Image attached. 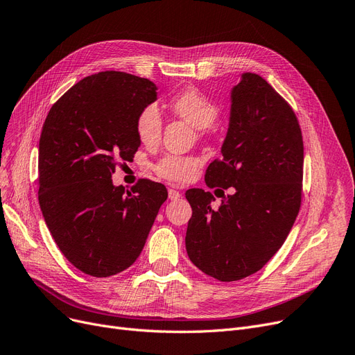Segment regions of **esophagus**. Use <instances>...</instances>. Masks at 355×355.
<instances>
[{"instance_id":"1","label":"esophagus","mask_w":355,"mask_h":355,"mask_svg":"<svg viewBox=\"0 0 355 355\" xmlns=\"http://www.w3.org/2000/svg\"><path fill=\"white\" fill-rule=\"evenodd\" d=\"M168 197L171 198V200H178L181 197V193L177 189H169L168 190Z\"/></svg>"}]
</instances>
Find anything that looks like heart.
Listing matches in <instances>:
<instances>
[{
    "instance_id": "obj_1",
    "label": "heart",
    "mask_w": 355,
    "mask_h": 355,
    "mask_svg": "<svg viewBox=\"0 0 355 355\" xmlns=\"http://www.w3.org/2000/svg\"><path fill=\"white\" fill-rule=\"evenodd\" d=\"M168 107L175 117L187 121L200 133H206L219 116V107L196 88L178 92L169 101ZM162 130L164 121L159 110L155 105H146L136 117V135L141 144L148 148L157 146L162 137ZM198 165L200 161L194 157L168 153L153 165V169L168 181L187 182L196 177Z\"/></svg>"
}]
</instances>
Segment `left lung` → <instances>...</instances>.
I'll return each instance as SVG.
<instances>
[{"label": "left lung", "mask_w": 355, "mask_h": 355, "mask_svg": "<svg viewBox=\"0 0 355 355\" xmlns=\"http://www.w3.org/2000/svg\"><path fill=\"white\" fill-rule=\"evenodd\" d=\"M222 158L206 171L207 187L186 191L193 209L186 235L191 263L219 282L242 280L282 248L302 203L303 137L290 104L263 76L245 72L230 92ZM231 190L225 196L221 189Z\"/></svg>", "instance_id": "8db88e82"}]
</instances>
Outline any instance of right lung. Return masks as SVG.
I'll use <instances>...</instances> for the list:
<instances>
[{"mask_svg":"<svg viewBox=\"0 0 355 355\" xmlns=\"http://www.w3.org/2000/svg\"><path fill=\"white\" fill-rule=\"evenodd\" d=\"M157 85L119 71L85 76L60 97L39 141V205L58 248L92 277H110L141 255L165 186L141 178L113 186L119 161L141 146L136 117L157 100Z\"/></svg>","mask_w":355,"mask_h":355,"instance_id":"right-lung-1","label":"right lung"}]
</instances>
